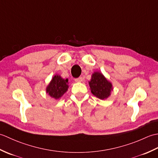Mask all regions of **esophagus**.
Wrapping results in <instances>:
<instances>
[{
	"label": "esophagus",
	"instance_id": "34e87169",
	"mask_svg": "<svg viewBox=\"0 0 158 158\" xmlns=\"http://www.w3.org/2000/svg\"><path fill=\"white\" fill-rule=\"evenodd\" d=\"M75 81L76 82H77V83H80V82L83 81V78H82V77H79V78L75 79Z\"/></svg>",
	"mask_w": 158,
	"mask_h": 158
}]
</instances>
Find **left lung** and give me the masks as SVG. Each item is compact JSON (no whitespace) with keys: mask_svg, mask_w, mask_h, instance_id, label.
<instances>
[{"mask_svg":"<svg viewBox=\"0 0 158 158\" xmlns=\"http://www.w3.org/2000/svg\"><path fill=\"white\" fill-rule=\"evenodd\" d=\"M89 85L91 92L97 98L101 100L108 98L113 90L111 83L109 82L100 72H94L92 74Z\"/></svg>","mask_w":158,"mask_h":158,"instance_id":"1","label":"left lung"}]
</instances>
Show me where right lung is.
Returning a JSON list of instances; mask_svg holds the SVG:
<instances>
[{
    "mask_svg": "<svg viewBox=\"0 0 158 158\" xmlns=\"http://www.w3.org/2000/svg\"><path fill=\"white\" fill-rule=\"evenodd\" d=\"M68 79H64L60 75H54L49 85L47 86L46 92L52 98L58 100L68 90Z\"/></svg>",
    "mask_w": 158,
    "mask_h": 158,
    "instance_id": "add662e5",
    "label": "right lung"
}]
</instances>
